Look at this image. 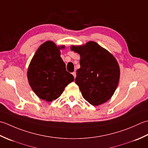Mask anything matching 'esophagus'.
Listing matches in <instances>:
<instances>
[{
    "instance_id": "obj_1",
    "label": "esophagus",
    "mask_w": 148,
    "mask_h": 148,
    "mask_svg": "<svg viewBox=\"0 0 148 148\" xmlns=\"http://www.w3.org/2000/svg\"><path fill=\"white\" fill-rule=\"evenodd\" d=\"M72 75H73V77H74V78H75L76 77V73H75V72H73V73H72Z\"/></svg>"
}]
</instances>
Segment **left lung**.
Returning a JSON list of instances; mask_svg holds the SVG:
<instances>
[{
    "instance_id": "left-lung-1",
    "label": "left lung",
    "mask_w": 148,
    "mask_h": 148,
    "mask_svg": "<svg viewBox=\"0 0 148 148\" xmlns=\"http://www.w3.org/2000/svg\"><path fill=\"white\" fill-rule=\"evenodd\" d=\"M71 49L80 56V68L77 70L75 83L83 98L95 106L108 101L119 83L120 70L116 59L94 41L73 46Z\"/></svg>"
}]
</instances>
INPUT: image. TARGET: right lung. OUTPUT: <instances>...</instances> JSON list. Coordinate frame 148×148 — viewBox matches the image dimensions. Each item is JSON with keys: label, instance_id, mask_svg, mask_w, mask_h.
Listing matches in <instances>:
<instances>
[{"label": "right lung", "instance_id": "add662e5", "mask_svg": "<svg viewBox=\"0 0 148 148\" xmlns=\"http://www.w3.org/2000/svg\"><path fill=\"white\" fill-rule=\"evenodd\" d=\"M52 41L42 44L30 63L27 78L36 95L47 101L58 98L64 88L74 80V77L66 70L59 49Z\"/></svg>", "mask_w": 148, "mask_h": 148}]
</instances>
